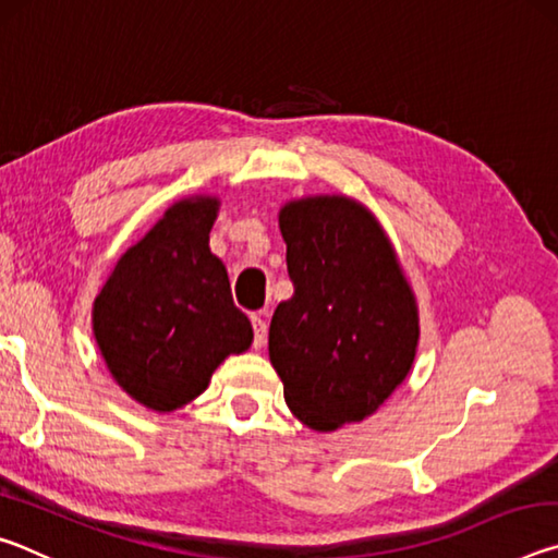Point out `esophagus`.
I'll use <instances>...</instances> for the list:
<instances>
[{
    "mask_svg": "<svg viewBox=\"0 0 558 558\" xmlns=\"http://www.w3.org/2000/svg\"><path fill=\"white\" fill-rule=\"evenodd\" d=\"M251 323H253V344L263 347V344H266V337H268L266 315H263V313H253V315H251Z\"/></svg>",
    "mask_w": 558,
    "mask_h": 558,
    "instance_id": "obj_1",
    "label": "esophagus"
}]
</instances>
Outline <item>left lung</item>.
<instances>
[{
	"mask_svg": "<svg viewBox=\"0 0 558 558\" xmlns=\"http://www.w3.org/2000/svg\"><path fill=\"white\" fill-rule=\"evenodd\" d=\"M292 298L270 319L268 352L305 426L359 423L409 376L418 310L374 216L347 196L280 211Z\"/></svg>",
	"mask_w": 558,
	"mask_h": 558,
	"instance_id": "8db88e82",
	"label": "left lung"
}]
</instances>
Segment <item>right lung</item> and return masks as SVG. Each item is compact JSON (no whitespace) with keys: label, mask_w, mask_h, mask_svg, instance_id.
Wrapping results in <instances>:
<instances>
[{"label":"right lung","mask_w":558,"mask_h":558,"mask_svg":"<svg viewBox=\"0 0 558 558\" xmlns=\"http://www.w3.org/2000/svg\"><path fill=\"white\" fill-rule=\"evenodd\" d=\"M219 202L174 204L118 260L93 305L108 369L132 399L174 411L199 396L216 366L251 347L253 327L233 305L223 263L209 251Z\"/></svg>","instance_id":"add662e5"}]
</instances>
